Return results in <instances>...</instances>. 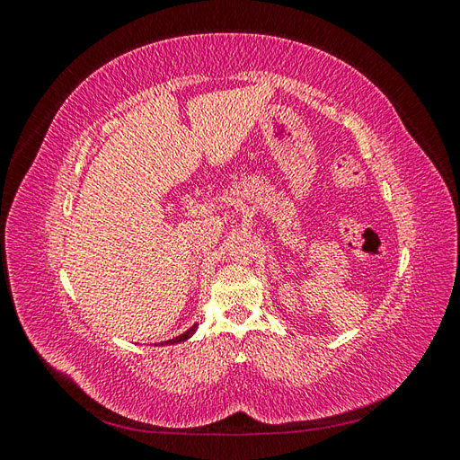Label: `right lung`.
Returning <instances> with one entry per match:
<instances>
[{
	"label": "right lung",
	"mask_w": 460,
	"mask_h": 460,
	"mask_svg": "<svg viewBox=\"0 0 460 460\" xmlns=\"http://www.w3.org/2000/svg\"><path fill=\"white\" fill-rule=\"evenodd\" d=\"M198 330V324H193L190 330H186L182 336H178V338H172V340H166V341H161V345H172V343H180V341H186L188 338H191L193 336V332Z\"/></svg>",
	"instance_id": "add662e5"
}]
</instances>
